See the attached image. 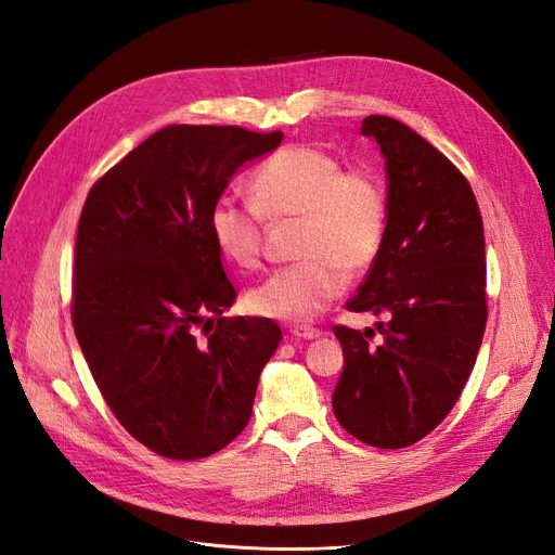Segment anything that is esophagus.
Instances as JSON below:
<instances>
[{"mask_svg": "<svg viewBox=\"0 0 555 555\" xmlns=\"http://www.w3.org/2000/svg\"><path fill=\"white\" fill-rule=\"evenodd\" d=\"M289 333L294 335V338H298V340H317L319 335H322V331H319V328H314V326H304V324L294 326Z\"/></svg>", "mask_w": 555, "mask_h": 555, "instance_id": "obj_1", "label": "esophagus"}]
</instances>
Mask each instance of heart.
<instances>
[{
    "instance_id": "heart-1",
    "label": "heart",
    "mask_w": 555,
    "mask_h": 555,
    "mask_svg": "<svg viewBox=\"0 0 555 555\" xmlns=\"http://www.w3.org/2000/svg\"><path fill=\"white\" fill-rule=\"evenodd\" d=\"M255 206L222 196L210 210V231L222 255L257 268L263 255V217L298 220L294 266L278 268L249 292V310L278 322H310L379 255L389 224V198L371 169H345L317 145H284L249 178Z\"/></svg>"
}]
</instances>
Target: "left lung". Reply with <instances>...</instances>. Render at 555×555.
<instances>
[{
  "label": "left lung",
  "instance_id": "left-lung-1",
  "mask_svg": "<svg viewBox=\"0 0 555 555\" xmlns=\"http://www.w3.org/2000/svg\"><path fill=\"white\" fill-rule=\"evenodd\" d=\"M389 178V224L351 312H375L371 333L335 326L345 367L333 414L377 449L418 442L456 405L481 347L486 317L483 222L467 178L408 125L367 115Z\"/></svg>",
  "mask_w": 555,
  "mask_h": 555
}]
</instances>
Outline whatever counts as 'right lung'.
Wrapping results in <instances>:
<instances>
[{"label": "right lung", "instance_id": "add662e5", "mask_svg": "<svg viewBox=\"0 0 555 555\" xmlns=\"http://www.w3.org/2000/svg\"><path fill=\"white\" fill-rule=\"evenodd\" d=\"M282 131L171 125L99 178L76 233L72 322L90 373L125 430L159 456L196 461L247 426L282 331L224 317L210 210L231 176Z\"/></svg>", "mask_w": 555, "mask_h": 555}]
</instances>
